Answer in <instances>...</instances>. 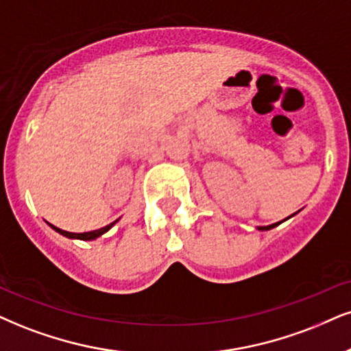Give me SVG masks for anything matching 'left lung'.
<instances>
[{
    "label": "left lung",
    "instance_id": "obj_1",
    "mask_svg": "<svg viewBox=\"0 0 351 351\" xmlns=\"http://www.w3.org/2000/svg\"><path fill=\"white\" fill-rule=\"evenodd\" d=\"M280 223H275V224H270V226H258V229H261V231H268V229H271V228H275V226H278Z\"/></svg>",
    "mask_w": 351,
    "mask_h": 351
}]
</instances>
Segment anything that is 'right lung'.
Segmentation results:
<instances>
[{
  "instance_id": "1",
  "label": "right lung",
  "mask_w": 351,
  "mask_h": 351,
  "mask_svg": "<svg viewBox=\"0 0 351 351\" xmlns=\"http://www.w3.org/2000/svg\"><path fill=\"white\" fill-rule=\"evenodd\" d=\"M117 221H119V219H117ZM117 221L110 223V224H107V226H104V228H101V229H96V231H89V232H68V231H63V229H60V228L53 226V224H50V228H51V229H55V231H56V232H60V234H62V236H66V237H70V239L93 241V239H97L99 236H102L104 232H107V231H109V229H110L112 226H114V224H115Z\"/></svg>"
}]
</instances>
